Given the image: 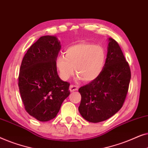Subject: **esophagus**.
I'll list each match as a JSON object with an SVG mask.
<instances>
[{
    "label": "esophagus",
    "mask_w": 148,
    "mask_h": 148,
    "mask_svg": "<svg viewBox=\"0 0 148 148\" xmlns=\"http://www.w3.org/2000/svg\"><path fill=\"white\" fill-rule=\"evenodd\" d=\"M79 87L77 86H73V85H71L69 87V90L71 92H75V91H77Z\"/></svg>",
    "instance_id": "1"
}]
</instances>
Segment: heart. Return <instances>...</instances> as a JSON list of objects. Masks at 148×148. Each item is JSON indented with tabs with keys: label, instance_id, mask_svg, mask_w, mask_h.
Segmentation results:
<instances>
[{
	"label": "heart",
	"instance_id": "b5f03b06",
	"mask_svg": "<svg viewBox=\"0 0 148 148\" xmlns=\"http://www.w3.org/2000/svg\"><path fill=\"white\" fill-rule=\"evenodd\" d=\"M65 56L56 59V66L60 78L67 80L74 75L75 69L79 79L90 82L98 77L105 65L106 53L102 46L86 42L69 46Z\"/></svg>",
	"mask_w": 148,
	"mask_h": 148
}]
</instances>
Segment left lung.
I'll return each instance as SVG.
<instances>
[{
    "label": "left lung",
    "instance_id": "1",
    "mask_svg": "<svg viewBox=\"0 0 148 148\" xmlns=\"http://www.w3.org/2000/svg\"><path fill=\"white\" fill-rule=\"evenodd\" d=\"M106 62L96 79L81 87L79 111L91 123L106 121L122 108L131 80V70L119 44L108 38Z\"/></svg>",
    "mask_w": 148,
    "mask_h": 148
}]
</instances>
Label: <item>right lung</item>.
Here are the masks:
<instances>
[{"label":"right lung","mask_w":148,"mask_h":148,"mask_svg":"<svg viewBox=\"0 0 148 148\" xmlns=\"http://www.w3.org/2000/svg\"><path fill=\"white\" fill-rule=\"evenodd\" d=\"M60 48L56 36H42L28 49L20 67L18 85L24 106L42 122L56 117L70 94L69 83L60 79L56 69Z\"/></svg>","instance_id":"add662e5"}]
</instances>
